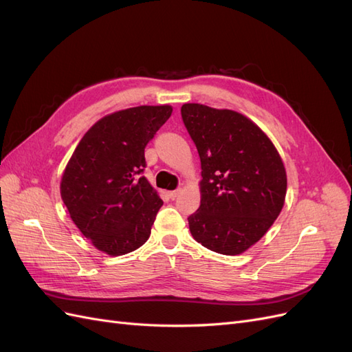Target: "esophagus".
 Segmentation results:
<instances>
[{
	"instance_id": "obj_1",
	"label": "esophagus",
	"mask_w": 352,
	"mask_h": 352,
	"mask_svg": "<svg viewBox=\"0 0 352 352\" xmlns=\"http://www.w3.org/2000/svg\"><path fill=\"white\" fill-rule=\"evenodd\" d=\"M180 194V189H176V190H170V192H167V195H168V198L170 199H175L177 195Z\"/></svg>"
}]
</instances>
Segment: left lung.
<instances>
[{
    "mask_svg": "<svg viewBox=\"0 0 352 352\" xmlns=\"http://www.w3.org/2000/svg\"><path fill=\"white\" fill-rule=\"evenodd\" d=\"M182 119L201 160V204L188 217L197 242L238 255L258 242L286 197L282 158L260 127L233 110L184 104Z\"/></svg>",
    "mask_w": 352,
    "mask_h": 352,
    "instance_id": "obj_1",
    "label": "left lung"
}]
</instances>
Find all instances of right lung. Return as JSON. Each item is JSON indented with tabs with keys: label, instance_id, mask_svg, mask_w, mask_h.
<instances>
[{
	"label": "right lung",
	"instance_id": "right-lung-1",
	"mask_svg": "<svg viewBox=\"0 0 352 352\" xmlns=\"http://www.w3.org/2000/svg\"><path fill=\"white\" fill-rule=\"evenodd\" d=\"M173 109L140 105L102 117L83 135L61 176L74 225L95 248L117 257L150 238L162 198L142 176L145 146Z\"/></svg>",
	"mask_w": 352,
	"mask_h": 352
}]
</instances>
